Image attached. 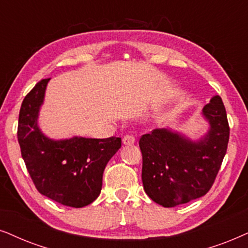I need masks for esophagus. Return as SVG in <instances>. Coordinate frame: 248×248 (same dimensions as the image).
<instances>
[{"label": "esophagus", "mask_w": 248, "mask_h": 248, "mask_svg": "<svg viewBox=\"0 0 248 248\" xmlns=\"http://www.w3.org/2000/svg\"><path fill=\"white\" fill-rule=\"evenodd\" d=\"M135 137L133 136V135H126L124 138H122V141H124V145H133L135 143Z\"/></svg>", "instance_id": "esophagus-1"}]
</instances>
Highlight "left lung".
Segmentation results:
<instances>
[{
	"instance_id": "left-lung-1",
	"label": "left lung",
	"mask_w": 248,
	"mask_h": 248,
	"mask_svg": "<svg viewBox=\"0 0 248 248\" xmlns=\"http://www.w3.org/2000/svg\"><path fill=\"white\" fill-rule=\"evenodd\" d=\"M211 129L199 143L168 129H154L140 140L144 189L150 199L172 207L205 195L219 172L229 141L230 128L220 96L203 108Z\"/></svg>"
}]
</instances>
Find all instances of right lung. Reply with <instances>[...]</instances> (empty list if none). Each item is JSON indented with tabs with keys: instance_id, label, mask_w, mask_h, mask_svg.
Masks as SVG:
<instances>
[{
	"instance_id": "right-lung-1",
	"label": "right lung",
	"mask_w": 248,
	"mask_h": 248,
	"mask_svg": "<svg viewBox=\"0 0 248 248\" xmlns=\"http://www.w3.org/2000/svg\"><path fill=\"white\" fill-rule=\"evenodd\" d=\"M48 80L38 81L22 101L16 133L21 156L39 193L62 205L82 207L100 195L105 166L121 147V138L45 137L37 115Z\"/></svg>"
}]
</instances>
